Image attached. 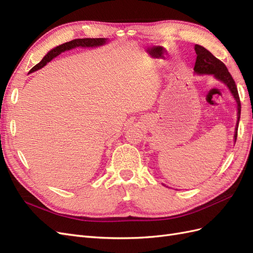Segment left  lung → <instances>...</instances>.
Instances as JSON below:
<instances>
[{
  "mask_svg": "<svg viewBox=\"0 0 253 253\" xmlns=\"http://www.w3.org/2000/svg\"><path fill=\"white\" fill-rule=\"evenodd\" d=\"M196 51V61L194 65V73L197 75H212L214 78L218 81L223 82L225 85L230 90L231 95L233 96L234 100L237 104V121L234 132V142L236 141L237 137V127H239V122L241 117V101L239 93H237V87L235 85V82L232 78L230 73L228 72L226 65L221 62L220 60L214 57L212 53L206 49L201 45H195L194 47Z\"/></svg>",
  "mask_w": 253,
  "mask_h": 253,
  "instance_id": "obj_1",
  "label": "left lung"
}]
</instances>
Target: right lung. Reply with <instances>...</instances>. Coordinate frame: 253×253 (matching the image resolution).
Listing matches in <instances>:
<instances>
[{
  "instance_id": "obj_1",
  "label": "right lung",
  "mask_w": 253,
  "mask_h": 253,
  "mask_svg": "<svg viewBox=\"0 0 253 253\" xmlns=\"http://www.w3.org/2000/svg\"><path fill=\"white\" fill-rule=\"evenodd\" d=\"M109 42V39H105V38H96V39H90V38H85V39H75L70 42H66L59 45V46H56L55 48L50 49L46 55L43 57V59L40 61L39 63L35 65L32 70L29 71V73H34L38 70H41L43 66L46 65L48 62L59 56L60 53L64 52L65 50H71L76 47H99L102 46V45L106 44Z\"/></svg>"
}]
</instances>
